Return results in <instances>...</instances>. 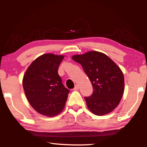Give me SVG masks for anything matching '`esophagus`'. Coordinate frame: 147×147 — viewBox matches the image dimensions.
<instances>
[{
  "mask_svg": "<svg viewBox=\"0 0 147 147\" xmlns=\"http://www.w3.org/2000/svg\"><path fill=\"white\" fill-rule=\"evenodd\" d=\"M79 89V86L78 85H76L75 86H74V90H78V89Z\"/></svg>",
  "mask_w": 147,
  "mask_h": 147,
  "instance_id": "esophagus-1",
  "label": "esophagus"
}]
</instances>
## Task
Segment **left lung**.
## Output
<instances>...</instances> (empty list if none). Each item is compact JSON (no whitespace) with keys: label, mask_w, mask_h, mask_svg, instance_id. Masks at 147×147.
I'll use <instances>...</instances> for the list:
<instances>
[{"label":"left lung","mask_w":147,"mask_h":147,"mask_svg":"<svg viewBox=\"0 0 147 147\" xmlns=\"http://www.w3.org/2000/svg\"><path fill=\"white\" fill-rule=\"evenodd\" d=\"M72 58L81 65L93 86L91 95L84 97L88 109L96 115L112 111L124 92V76L120 68L108 56L96 51Z\"/></svg>","instance_id":"8db88e82"}]
</instances>
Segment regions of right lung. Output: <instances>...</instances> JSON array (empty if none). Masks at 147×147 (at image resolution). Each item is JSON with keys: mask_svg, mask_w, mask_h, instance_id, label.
Masks as SVG:
<instances>
[{"mask_svg": "<svg viewBox=\"0 0 147 147\" xmlns=\"http://www.w3.org/2000/svg\"><path fill=\"white\" fill-rule=\"evenodd\" d=\"M63 56L43 54L32 62L23 80L24 93L35 110L53 117L63 110L69 90L62 84L58 70Z\"/></svg>", "mask_w": 147, "mask_h": 147, "instance_id": "obj_1", "label": "right lung"}]
</instances>
